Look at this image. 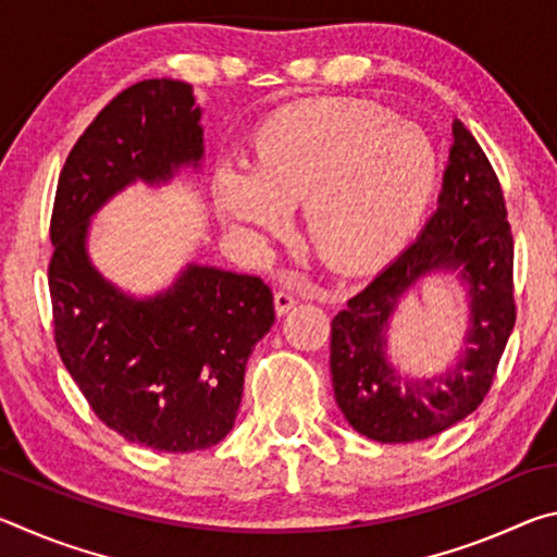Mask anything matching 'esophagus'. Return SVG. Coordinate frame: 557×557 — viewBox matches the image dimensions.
<instances>
[{
  "label": "esophagus",
  "instance_id": "obj_1",
  "mask_svg": "<svg viewBox=\"0 0 557 557\" xmlns=\"http://www.w3.org/2000/svg\"><path fill=\"white\" fill-rule=\"evenodd\" d=\"M295 305H297V299L292 297L289 292H282V289L275 292V312L277 314H287Z\"/></svg>",
  "mask_w": 557,
  "mask_h": 557
}]
</instances>
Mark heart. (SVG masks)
Masks as SVG:
<instances>
[{
    "label": "heart",
    "instance_id": "obj_1",
    "mask_svg": "<svg viewBox=\"0 0 557 557\" xmlns=\"http://www.w3.org/2000/svg\"><path fill=\"white\" fill-rule=\"evenodd\" d=\"M437 157L418 127L363 100H312L277 110L252 137L250 166L215 169V211L252 245L285 238L305 201L317 256L369 270L403 248L425 213Z\"/></svg>",
    "mask_w": 557,
    "mask_h": 557
}]
</instances>
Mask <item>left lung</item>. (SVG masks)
Returning a JSON list of instances; mask_svg holds the SVG:
<instances>
[{"label": "left lung", "instance_id": "obj_1", "mask_svg": "<svg viewBox=\"0 0 557 557\" xmlns=\"http://www.w3.org/2000/svg\"><path fill=\"white\" fill-rule=\"evenodd\" d=\"M437 211L332 322V381L344 418L375 442H418L457 425L492 388L516 324L513 235L494 166L457 120ZM459 269L470 285L468 351L440 380L405 382L384 354L394 305L420 276Z\"/></svg>", "mask_w": 557, "mask_h": 557}]
</instances>
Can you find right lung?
I'll use <instances>...</instances> for the list:
<instances>
[{"mask_svg": "<svg viewBox=\"0 0 557 557\" xmlns=\"http://www.w3.org/2000/svg\"><path fill=\"white\" fill-rule=\"evenodd\" d=\"M188 83L152 78L112 98L73 145L55 188L49 289L61 361L92 412L159 451L219 445L240 408L245 366L275 322L260 277L186 265L135 299L90 265V215L127 184H159L203 157Z\"/></svg>", "mask_w": 557, "mask_h": 557, "instance_id": "right-lung-1", "label": "right lung"}]
</instances>
